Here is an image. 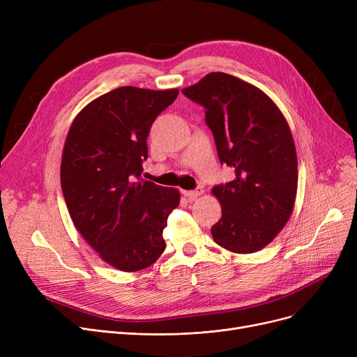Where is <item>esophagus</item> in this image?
Wrapping results in <instances>:
<instances>
[{
	"label": "esophagus",
	"mask_w": 357,
	"mask_h": 357,
	"mask_svg": "<svg viewBox=\"0 0 357 357\" xmlns=\"http://www.w3.org/2000/svg\"><path fill=\"white\" fill-rule=\"evenodd\" d=\"M202 194H204V190L201 188V186H198V188L194 190V191H183V195L188 197L190 199H195V198H198Z\"/></svg>",
	"instance_id": "esophagus-1"
}]
</instances>
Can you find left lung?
Returning <instances> with one entry per match:
<instances>
[{"mask_svg": "<svg viewBox=\"0 0 357 357\" xmlns=\"http://www.w3.org/2000/svg\"><path fill=\"white\" fill-rule=\"evenodd\" d=\"M182 92L205 108L218 159L236 174L213 188L221 204L213 238L234 253L259 252L294 210L298 163L289 126L264 91L229 73L211 72Z\"/></svg>", "mask_w": 357, "mask_h": 357, "instance_id": "left-lung-1", "label": "left lung"}]
</instances>
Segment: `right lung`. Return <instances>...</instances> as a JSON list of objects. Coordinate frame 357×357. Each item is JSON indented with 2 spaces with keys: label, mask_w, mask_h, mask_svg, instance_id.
<instances>
[{
  "label": "right lung",
  "mask_w": 357,
  "mask_h": 357,
  "mask_svg": "<svg viewBox=\"0 0 357 357\" xmlns=\"http://www.w3.org/2000/svg\"><path fill=\"white\" fill-rule=\"evenodd\" d=\"M179 91L120 86L91 101L66 136L61 185L75 227L102 260L137 272L165 250L179 191L142 181L147 136Z\"/></svg>",
  "instance_id": "right-lung-1"
}]
</instances>
